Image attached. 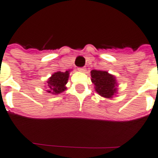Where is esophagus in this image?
I'll list each match as a JSON object with an SVG mask.
<instances>
[{
    "instance_id": "obj_1",
    "label": "esophagus",
    "mask_w": 158,
    "mask_h": 158,
    "mask_svg": "<svg viewBox=\"0 0 158 158\" xmlns=\"http://www.w3.org/2000/svg\"><path fill=\"white\" fill-rule=\"evenodd\" d=\"M77 69H78V71H79V72H82V73L85 72V71H86L85 69V68H78Z\"/></svg>"
}]
</instances>
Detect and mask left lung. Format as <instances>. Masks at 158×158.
Masks as SVG:
<instances>
[{"mask_svg": "<svg viewBox=\"0 0 158 158\" xmlns=\"http://www.w3.org/2000/svg\"><path fill=\"white\" fill-rule=\"evenodd\" d=\"M91 81L94 85L95 91L106 98H113L118 94V84L116 77L105 70L91 71Z\"/></svg>", "mask_w": 158, "mask_h": 158, "instance_id": "obj_1", "label": "left lung"}]
</instances>
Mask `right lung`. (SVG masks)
<instances>
[{
	"instance_id": "obj_1",
	"label": "right lung",
	"mask_w": 158,
	"mask_h": 158,
	"mask_svg": "<svg viewBox=\"0 0 158 158\" xmlns=\"http://www.w3.org/2000/svg\"><path fill=\"white\" fill-rule=\"evenodd\" d=\"M69 73L70 70H67L64 73L58 71L52 74L45 83L44 87L46 89V92L57 95L67 89L65 85L68 82Z\"/></svg>"
}]
</instances>
